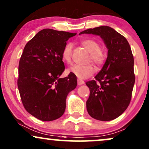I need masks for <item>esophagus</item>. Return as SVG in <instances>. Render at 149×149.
<instances>
[{
  "mask_svg": "<svg viewBox=\"0 0 149 149\" xmlns=\"http://www.w3.org/2000/svg\"><path fill=\"white\" fill-rule=\"evenodd\" d=\"M84 84V82L82 80H80V79H78V85H79V86H81V85Z\"/></svg>",
  "mask_w": 149,
  "mask_h": 149,
  "instance_id": "1",
  "label": "esophagus"
}]
</instances>
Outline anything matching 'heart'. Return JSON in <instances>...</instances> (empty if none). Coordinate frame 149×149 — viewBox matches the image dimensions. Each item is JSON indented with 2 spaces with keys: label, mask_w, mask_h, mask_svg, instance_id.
Listing matches in <instances>:
<instances>
[{
  "label": "heart",
  "mask_w": 149,
  "mask_h": 149,
  "mask_svg": "<svg viewBox=\"0 0 149 149\" xmlns=\"http://www.w3.org/2000/svg\"><path fill=\"white\" fill-rule=\"evenodd\" d=\"M81 45L85 47L88 52L91 53L88 61H91L96 66L100 67L104 64L106 61V54L104 52L101 50L100 45L96 41L91 39H86L80 41ZM72 47L73 45L71 43H67L63 47L61 56L64 62L70 63L72 58ZM69 73L76 76L80 79H86L90 78L94 74L95 69L93 65H75L67 69Z\"/></svg>",
  "instance_id": "obj_1"
}]
</instances>
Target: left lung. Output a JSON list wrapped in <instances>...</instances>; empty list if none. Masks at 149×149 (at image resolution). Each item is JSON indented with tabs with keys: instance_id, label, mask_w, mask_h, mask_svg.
<instances>
[{
	"instance_id": "1",
	"label": "left lung",
	"mask_w": 149,
	"mask_h": 149,
	"mask_svg": "<svg viewBox=\"0 0 149 149\" xmlns=\"http://www.w3.org/2000/svg\"><path fill=\"white\" fill-rule=\"evenodd\" d=\"M81 34L100 35L108 49L106 63L95 80L86 82L90 90L87 111L95 119H115L125 111L132 99L135 74L130 45L125 37L107 26L85 30Z\"/></svg>"
}]
</instances>
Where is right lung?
I'll return each instance as SVG.
<instances>
[{"label":"right lung","instance_id":"right-lung-1","mask_svg":"<svg viewBox=\"0 0 149 149\" xmlns=\"http://www.w3.org/2000/svg\"><path fill=\"white\" fill-rule=\"evenodd\" d=\"M76 35L43 29L24 48L17 86L26 110L39 120L51 121L60 118L65 112L67 95L77 86L72 73L59 78L65 70L63 49L66 41Z\"/></svg>","mask_w":149,"mask_h":149}]
</instances>
